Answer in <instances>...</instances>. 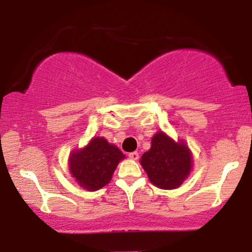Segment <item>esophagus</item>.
Segmentation results:
<instances>
[{
    "label": "esophagus",
    "mask_w": 252,
    "mask_h": 252,
    "mask_svg": "<svg viewBox=\"0 0 252 252\" xmlns=\"http://www.w3.org/2000/svg\"><path fill=\"white\" fill-rule=\"evenodd\" d=\"M129 158H131V160H137V158H138V153L137 152L129 153Z\"/></svg>",
    "instance_id": "34e87169"
}]
</instances>
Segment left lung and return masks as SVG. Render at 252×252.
Listing matches in <instances>:
<instances>
[{"instance_id": "left-lung-1", "label": "left lung", "mask_w": 252, "mask_h": 252, "mask_svg": "<svg viewBox=\"0 0 252 252\" xmlns=\"http://www.w3.org/2000/svg\"><path fill=\"white\" fill-rule=\"evenodd\" d=\"M150 182L162 189L179 187L192 169V154L182 141L175 142L164 132L153 136L152 147L141 158Z\"/></svg>"}]
</instances>
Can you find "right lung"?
<instances>
[{
  "label": "right lung",
  "instance_id": "1",
  "mask_svg": "<svg viewBox=\"0 0 252 252\" xmlns=\"http://www.w3.org/2000/svg\"><path fill=\"white\" fill-rule=\"evenodd\" d=\"M124 158L126 155L104 137H94L83 149L71 153L70 172L83 189L97 190L109 184Z\"/></svg>",
  "mask_w": 252,
  "mask_h": 252
}]
</instances>
